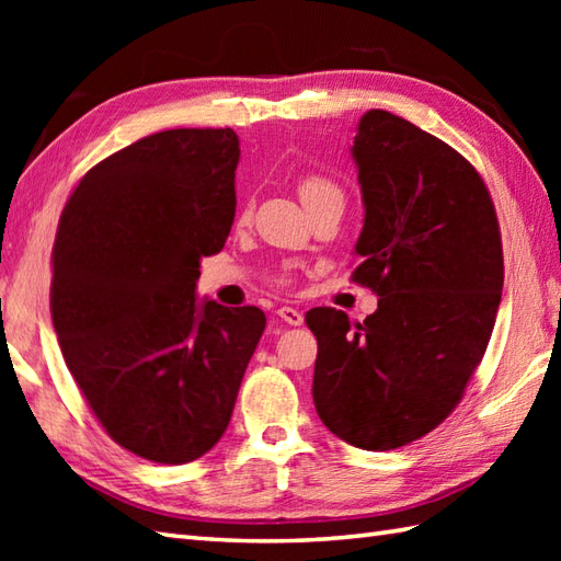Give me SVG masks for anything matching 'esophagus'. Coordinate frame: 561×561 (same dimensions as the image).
Listing matches in <instances>:
<instances>
[{
	"label": "esophagus",
	"instance_id": "1",
	"mask_svg": "<svg viewBox=\"0 0 561 561\" xmlns=\"http://www.w3.org/2000/svg\"><path fill=\"white\" fill-rule=\"evenodd\" d=\"M277 316L284 320V323H289V325H301L304 323V313L296 311V308H291V306H282L279 311H277Z\"/></svg>",
	"mask_w": 561,
	"mask_h": 561
}]
</instances>
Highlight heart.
Masks as SVG:
<instances>
[{"label":"heart","instance_id":"1","mask_svg":"<svg viewBox=\"0 0 561 561\" xmlns=\"http://www.w3.org/2000/svg\"><path fill=\"white\" fill-rule=\"evenodd\" d=\"M330 193H340V187L332 183L330 178H325V175H306L304 181L299 183V195L304 199V205H311V202L325 197ZM279 282L287 284L289 282L287 274H282Z\"/></svg>","mask_w":561,"mask_h":561}]
</instances>
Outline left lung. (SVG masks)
Segmentation results:
<instances>
[{
    "label": "left lung",
    "mask_w": 561,
    "mask_h": 561,
    "mask_svg": "<svg viewBox=\"0 0 561 561\" xmlns=\"http://www.w3.org/2000/svg\"><path fill=\"white\" fill-rule=\"evenodd\" d=\"M352 157L366 209L352 279L380 299L364 323L306 313L313 402L342 440L392 450L444 422L480 366L502 301V233L474 165L404 117L368 111Z\"/></svg>",
    "instance_id": "8db88e82"
}]
</instances>
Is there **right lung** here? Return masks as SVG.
Masks as SVG:
<instances>
[{
    "label": "right lung",
    "mask_w": 561,
    "mask_h": 561,
    "mask_svg": "<svg viewBox=\"0 0 561 561\" xmlns=\"http://www.w3.org/2000/svg\"><path fill=\"white\" fill-rule=\"evenodd\" d=\"M238 157L231 127L149 135L93 165L59 217V350L108 436L151 462L217 444L267 323L195 296L199 260L231 231Z\"/></svg>",
    "instance_id": "right-lung-1"
}]
</instances>
